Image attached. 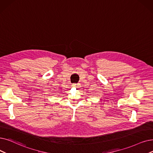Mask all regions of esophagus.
I'll list each match as a JSON object with an SVG mask.
<instances>
[{
    "label": "esophagus",
    "instance_id": "34e87169",
    "mask_svg": "<svg viewBox=\"0 0 153 153\" xmlns=\"http://www.w3.org/2000/svg\"><path fill=\"white\" fill-rule=\"evenodd\" d=\"M79 85V84H76V83H74V84H72V87L77 88V87H78Z\"/></svg>",
    "mask_w": 153,
    "mask_h": 153
}]
</instances>
